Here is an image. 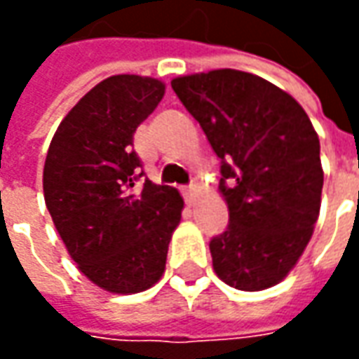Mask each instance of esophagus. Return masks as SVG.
Listing matches in <instances>:
<instances>
[{"label":"esophagus","mask_w":359,"mask_h":359,"mask_svg":"<svg viewBox=\"0 0 359 359\" xmlns=\"http://www.w3.org/2000/svg\"><path fill=\"white\" fill-rule=\"evenodd\" d=\"M182 196H184V202H187L188 205H192V202H194V196H196L194 184H190V187L182 188Z\"/></svg>","instance_id":"esophagus-1"}]
</instances>
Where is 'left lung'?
Returning <instances> with one entry per match:
<instances>
[{"instance_id":"left-lung-1","label":"left lung","mask_w":359,"mask_h":359,"mask_svg":"<svg viewBox=\"0 0 359 359\" xmlns=\"http://www.w3.org/2000/svg\"><path fill=\"white\" fill-rule=\"evenodd\" d=\"M221 159L225 233L210 242L213 269L238 290H264L288 275L321 208L319 138L292 95L234 69L171 82Z\"/></svg>"}]
</instances>
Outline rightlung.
<instances>
[{
	"instance_id": "right-lung-1",
	"label": "right lung",
	"mask_w": 359,
	"mask_h": 359,
	"mask_svg": "<svg viewBox=\"0 0 359 359\" xmlns=\"http://www.w3.org/2000/svg\"><path fill=\"white\" fill-rule=\"evenodd\" d=\"M163 94V82L148 76L105 79L61 121L43 165V198L61 241L79 269L109 292L156 285L180 223L179 190L146 179L133 148Z\"/></svg>"
}]
</instances>
